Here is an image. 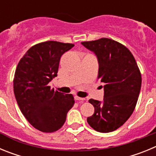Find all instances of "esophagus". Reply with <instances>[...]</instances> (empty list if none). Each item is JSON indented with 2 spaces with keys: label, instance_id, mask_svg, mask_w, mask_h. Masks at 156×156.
<instances>
[{
  "label": "esophagus",
  "instance_id": "1",
  "mask_svg": "<svg viewBox=\"0 0 156 156\" xmlns=\"http://www.w3.org/2000/svg\"><path fill=\"white\" fill-rule=\"evenodd\" d=\"M75 100H76V101H84L85 98H83L78 97V96H75Z\"/></svg>",
  "mask_w": 156,
  "mask_h": 156
}]
</instances>
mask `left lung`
<instances>
[{"mask_svg": "<svg viewBox=\"0 0 156 156\" xmlns=\"http://www.w3.org/2000/svg\"><path fill=\"white\" fill-rule=\"evenodd\" d=\"M81 44L97 55L98 79L105 91L102 102L89 100L94 112L87 120L96 131H114L124 124L136 107L141 87L140 69L130 51L114 40L101 38Z\"/></svg>", "mask_w": 156, "mask_h": 156, "instance_id": "1", "label": "left lung"}]
</instances>
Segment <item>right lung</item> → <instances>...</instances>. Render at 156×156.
<instances>
[{"label":"right lung","mask_w":156,"mask_h":156,"mask_svg":"<svg viewBox=\"0 0 156 156\" xmlns=\"http://www.w3.org/2000/svg\"><path fill=\"white\" fill-rule=\"evenodd\" d=\"M73 44L45 41L32 46L23 56L14 76L18 105L30 124L40 131L52 133L64 125L75 101L73 94L51 89L61 56Z\"/></svg>","instance_id":"add662e5"}]
</instances>
